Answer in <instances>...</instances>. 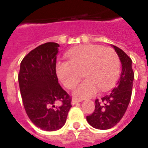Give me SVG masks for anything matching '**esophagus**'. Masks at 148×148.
Returning <instances> with one entry per match:
<instances>
[{
	"label": "esophagus",
	"instance_id": "esophagus-1",
	"mask_svg": "<svg viewBox=\"0 0 148 148\" xmlns=\"http://www.w3.org/2000/svg\"><path fill=\"white\" fill-rule=\"evenodd\" d=\"M82 101V100H76V99H73L71 101V105L72 106H74L75 104H77V103H79Z\"/></svg>",
	"mask_w": 148,
	"mask_h": 148
}]
</instances>
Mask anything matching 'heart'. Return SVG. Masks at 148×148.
I'll use <instances>...</instances> for the list:
<instances>
[{"label": "heart", "mask_w": 148, "mask_h": 148, "mask_svg": "<svg viewBox=\"0 0 148 148\" xmlns=\"http://www.w3.org/2000/svg\"><path fill=\"white\" fill-rule=\"evenodd\" d=\"M68 62H58L55 71L58 79L67 89L76 85L82 74L86 79L71 92L72 97L83 100L94 96L97 88L101 91L109 90L120 73V59L110 47L100 45H83L66 54Z\"/></svg>", "instance_id": "obj_1"}]
</instances>
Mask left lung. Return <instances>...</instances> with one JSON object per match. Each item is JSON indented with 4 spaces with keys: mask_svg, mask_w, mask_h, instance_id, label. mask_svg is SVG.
Segmentation results:
<instances>
[{
    "mask_svg": "<svg viewBox=\"0 0 148 148\" xmlns=\"http://www.w3.org/2000/svg\"><path fill=\"white\" fill-rule=\"evenodd\" d=\"M122 66L121 77L111 93L95 101V110L87 116L88 123L94 128L106 130L114 127L124 116L129 105L133 86L132 61L121 49L112 45Z\"/></svg>",
    "mask_w": 148,
    "mask_h": 148,
    "instance_id": "8db88e82",
    "label": "left lung"
}]
</instances>
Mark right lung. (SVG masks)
<instances>
[{
  "instance_id": "1",
  "label": "right lung",
  "mask_w": 148,
  "mask_h": 148,
  "mask_svg": "<svg viewBox=\"0 0 148 148\" xmlns=\"http://www.w3.org/2000/svg\"><path fill=\"white\" fill-rule=\"evenodd\" d=\"M58 47L56 42H46L32 50L21 62L18 76L27 115L36 127L47 132L61 128L71 108L55 71ZM58 102L62 106H55Z\"/></svg>"
}]
</instances>
